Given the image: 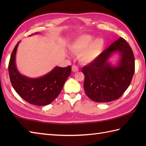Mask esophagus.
Segmentation results:
<instances>
[{
	"label": "esophagus",
	"mask_w": 146,
	"mask_h": 146,
	"mask_svg": "<svg viewBox=\"0 0 146 146\" xmlns=\"http://www.w3.org/2000/svg\"><path fill=\"white\" fill-rule=\"evenodd\" d=\"M72 70H73V72H77V71H79V69H78V66H75V65H73V66H72Z\"/></svg>",
	"instance_id": "34e87169"
}]
</instances>
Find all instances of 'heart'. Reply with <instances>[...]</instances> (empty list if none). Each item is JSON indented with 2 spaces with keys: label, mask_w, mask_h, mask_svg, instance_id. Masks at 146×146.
I'll list each match as a JSON object with an SVG mask.
<instances>
[{
  "label": "heart",
  "mask_w": 146,
  "mask_h": 146,
  "mask_svg": "<svg viewBox=\"0 0 146 146\" xmlns=\"http://www.w3.org/2000/svg\"><path fill=\"white\" fill-rule=\"evenodd\" d=\"M90 35H84L77 38L71 45V49L76 54H79L80 61L82 63L88 64L97 59L103 49L104 42L102 38L93 40Z\"/></svg>",
  "instance_id": "b5f03b06"
}]
</instances>
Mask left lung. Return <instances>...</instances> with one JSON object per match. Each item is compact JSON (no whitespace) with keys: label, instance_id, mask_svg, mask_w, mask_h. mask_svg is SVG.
<instances>
[{"label":"left lung","instance_id":"obj_1","mask_svg":"<svg viewBox=\"0 0 146 146\" xmlns=\"http://www.w3.org/2000/svg\"><path fill=\"white\" fill-rule=\"evenodd\" d=\"M120 55L117 65L108 60L113 53ZM135 71L133 51L125 40L120 38L96 60L83 68L86 95L96 102H110L120 98L130 85Z\"/></svg>","mask_w":146,"mask_h":146}]
</instances>
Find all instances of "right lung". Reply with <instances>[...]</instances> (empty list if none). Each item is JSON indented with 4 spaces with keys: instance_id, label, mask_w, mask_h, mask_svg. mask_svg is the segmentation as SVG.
<instances>
[{
    "instance_id": "right-lung-1",
    "label": "right lung",
    "mask_w": 146,
    "mask_h": 146,
    "mask_svg": "<svg viewBox=\"0 0 146 146\" xmlns=\"http://www.w3.org/2000/svg\"><path fill=\"white\" fill-rule=\"evenodd\" d=\"M19 42L12 51L9 63L11 84L18 95L28 103L40 106L49 105L60 94L65 81L71 75V66H56L46 75L37 78L21 75L15 64V55Z\"/></svg>"
}]
</instances>
